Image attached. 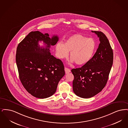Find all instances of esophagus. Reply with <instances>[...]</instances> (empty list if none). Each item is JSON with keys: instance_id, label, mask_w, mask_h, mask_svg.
<instances>
[{"instance_id": "esophagus-1", "label": "esophagus", "mask_w": 128, "mask_h": 128, "mask_svg": "<svg viewBox=\"0 0 128 128\" xmlns=\"http://www.w3.org/2000/svg\"><path fill=\"white\" fill-rule=\"evenodd\" d=\"M64 70H65V72H66V74H68V73H69V72H71L69 68H66V67H65V68H64Z\"/></svg>"}]
</instances>
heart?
I'll return each instance as SVG.
<instances>
[{
    "mask_svg": "<svg viewBox=\"0 0 128 128\" xmlns=\"http://www.w3.org/2000/svg\"><path fill=\"white\" fill-rule=\"evenodd\" d=\"M96 49V43L91 38L76 34L68 37L64 44L58 42L56 46V55L59 59L68 57L70 52V61L77 65L87 64L92 59Z\"/></svg>",
    "mask_w": 128,
    "mask_h": 128,
    "instance_id": "heart-1",
    "label": "heart"
}]
</instances>
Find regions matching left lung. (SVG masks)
<instances>
[{
  "label": "left lung",
  "instance_id": "obj_1",
  "mask_svg": "<svg viewBox=\"0 0 128 128\" xmlns=\"http://www.w3.org/2000/svg\"><path fill=\"white\" fill-rule=\"evenodd\" d=\"M100 38L96 52L89 62L83 66L72 69L74 92L78 96L88 98L98 94L107 83L113 61V52L106 35L101 32L92 31Z\"/></svg>",
  "mask_w": 128,
  "mask_h": 128
}]
</instances>
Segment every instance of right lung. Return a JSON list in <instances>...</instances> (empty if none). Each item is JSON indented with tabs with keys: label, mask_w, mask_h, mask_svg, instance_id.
<instances>
[{
	"label": "right lung",
	"mask_w": 128,
	"mask_h": 128,
	"mask_svg": "<svg viewBox=\"0 0 128 128\" xmlns=\"http://www.w3.org/2000/svg\"><path fill=\"white\" fill-rule=\"evenodd\" d=\"M59 40L48 34L32 32L18 44L16 61L20 79L28 92L37 98H45L54 94L59 82L64 76L62 62L51 55L50 46ZM39 41L45 46L40 47Z\"/></svg>",
	"instance_id": "obj_1"
}]
</instances>
